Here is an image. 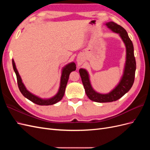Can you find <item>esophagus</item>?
Returning <instances> with one entry per match:
<instances>
[{
  "label": "esophagus",
  "instance_id": "obj_1",
  "mask_svg": "<svg viewBox=\"0 0 150 150\" xmlns=\"http://www.w3.org/2000/svg\"><path fill=\"white\" fill-rule=\"evenodd\" d=\"M76 61H77V63H78V66H81V64H82L83 59L81 58H78V59H77Z\"/></svg>",
  "mask_w": 150,
  "mask_h": 150
}]
</instances>
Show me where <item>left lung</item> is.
I'll list each match as a JSON object with an SVG mask.
<instances>
[{"mask_svg": "<svg viewBox=\"0 0 150 150\" xmlns=\"http://www.w3.org/2000/svg\"><path fill=\"white\" fill-rule=\"evenodd\" d=\"M106 25L113 33L118 34L125 43L126 51V62L123 74L120 83L111 91L107 94H101L95 91L91 84L88 71L82 68L79 69V72L86 95L91 100L98 103L115 101L128 93L133 84L136 67H137L134 56L133 44L129 39L126 30L122 27L115 23L114 22H106Z\"/></svg>", "mask_w": 150, "mask_h": 150, "instance_id": "8db88e82", "label": "left lung"}]
</instances>
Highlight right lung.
<instances>
[{
  "label": "right lung",
  "instance_id": "obj_1",
  "mask_svg": "<svg viewBox=\"0 0 150 150\" xmlns=\"http://www.w3.org/2000/svg\"><path fill=\"white\" fill-rule=\"evenodd\" d=\"M12 66H13V69L14 70V72L17 76L18 87H19L21 93L25 98L28 99L30 101L40 106L52 105V104H56L61 100L63 96H64L66 85L67 83L68 79H69V74L72 71H75L76 69V64L73 62L69 63V64H67L66 66H65L64 67H63L62 69L60 87H59V89L57 93L55 95V96L49 99H42L38 97L37 96H35V95L33 94H32L26 89L24 83H22V81L19 74V72H18L17 69L16 64L13 59H12Z\"/></svg>",
  "mask_w": 150,
  "mask_h": 150
}]
</instances>
